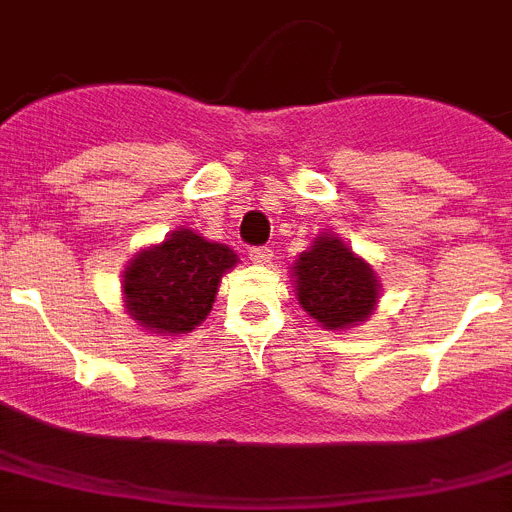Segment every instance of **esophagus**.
<instances>
[{"label": "esophagus", "mask_w": 512, "mask_h": 512, "mask_svg": "<svg viewBox=\"0 0 512 512\" xmlns=\"http://www.w3.org/2000/svg\"><path fill=\"white\" fill-rule=\"evenodd\" d=\"M250 260L257 265H268L273 260V250L270 247H250Z\"/></svg>", "instance_id": "34e87169"}]
</instances>
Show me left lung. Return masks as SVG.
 I'll return each mask as SVG.
<instances>
[{
  "label": "left lung",
  "instance_id": "obj_1",
  "mask_svg": "<svg viewBox=\"0 0 512 512\" xmlns=\"http://www.w3.org/2000/svg\"><path fill=\"white\" fill-rule=\"evenodd\" d=\"M293 273L299 304L327 330H345L363 322L379 301V283L371 265L355 257L337 237H319L309 252L299 255Z\"/></svg>",
  "mask_w": 512,
  "mask_h": 512
}]
</instances>
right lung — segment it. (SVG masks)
<instances>
[{"mask_svg": "<svg viewBox=\"0 0 512 512\" xmlns=\"http://www.w3.org/2000/svg\"><path fill=\"white\" fill-rule=\"evenodd\" d=\"M237 262L226 244L195 231H172L159 247L139 252L123 275L126 306L141 327L164 335L195 330L208 317L221 275Z\"/></svg>", "mask_w": 512, "mask_h": 512, "instance_id": "right-lung-1", "label": "right lung"}]
</instances>
